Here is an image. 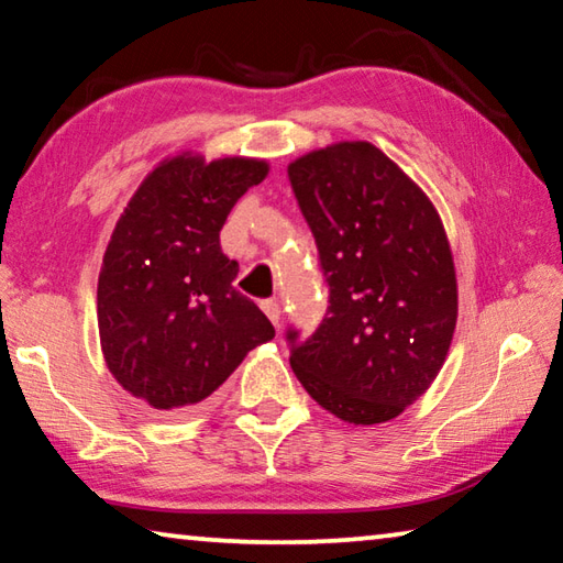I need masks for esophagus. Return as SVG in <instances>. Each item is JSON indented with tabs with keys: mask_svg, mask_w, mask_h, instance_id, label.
<instances>
[{
	"mask_svg": "<svg viewBox=\"0 0 563 563\" xmlns=\"http://www.w3.org/2000/svg\"><path fill=\"white\" fill-rule=\"evenodd\" d=\"M261 308H263L265 316L271 318L273 325H278V322H280V305H278V300H273V298L271 300H263Z\"/></svg>",
	"mask_w": 563,
	"mask_h": 563,
	"instance_id": "obj_1",
	"label": "esophagus"
}]
</instances>
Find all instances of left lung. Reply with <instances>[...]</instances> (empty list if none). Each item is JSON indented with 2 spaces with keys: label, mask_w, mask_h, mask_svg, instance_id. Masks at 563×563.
Returning a JSON list of instances; mask_svg holds the SVG:
<instances>
[{
  "label": "left lung",
  "mask_w": 563,
  "mask_h": 563,
  "mask_svg": "<svg viewBox=\"0 0 563 563\" xmlns=\"http://www.w3.org/2000/svg\"><path fill=\"white\" fill-rule=\"evenodd\" d=\"M288 176L328 285L316 332L285 330L292 373L345 422H387L432 385L454 335L456 278L440 216L367 141L312 151Z\"/></svg>",
  "instance_id": "1"
}]
</instances>
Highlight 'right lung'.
Returning <instances> with one entry per match:
<instances>
[{
	"mask_svg": "<svg viewBox=\"0 0 563 563\" xmlns=\"http://www.w3.org/2000/svg\"><path fill=\"white\" fill-rule=\"evenodd\" d=\"M265 161L170 158L133 194L99 275V335L117 383L156 409L188 412L275 328L233 288L221 228Z\"/></svg>",
	"mask_w": 563,
	"mask_h": 563,
	"instance_id": "obj_1",
	"label": "right lung"
}]
</instances>
